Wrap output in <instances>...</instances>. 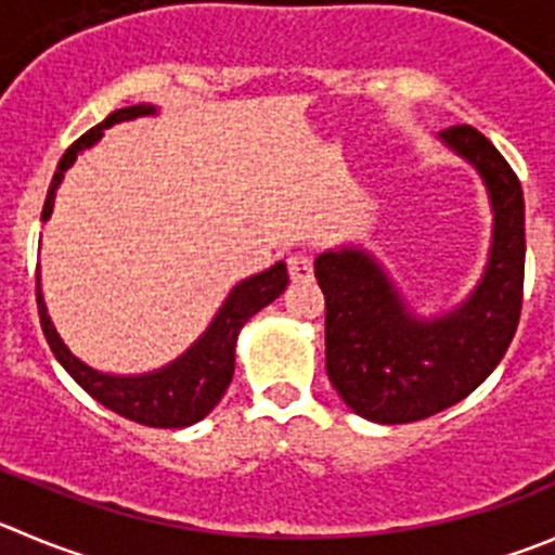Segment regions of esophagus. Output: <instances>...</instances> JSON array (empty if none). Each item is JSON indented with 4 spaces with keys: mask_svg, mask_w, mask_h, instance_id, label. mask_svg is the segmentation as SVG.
I'll list each match as a JSON object with an SVG mask.
<instances>
[{
    "mask_svg": "<svg viewBox=\"0 0 555 555\" xmlns=\"http://www.w3.org/2000/svg\"><path fill=\"white\" fill-rule=\"evenodd\" d=\"M288 274H292L294 283H308L313 278V261L302 253L297 256H288Z\"/></svg>",
    "mask_w": 555,
    "mask_h": 555,
    "instance_id": "obj_1",
    "label": "esophagus"
}]
</instances>
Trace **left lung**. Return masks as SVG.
<instances>
[{
  "instance_id": "8db88e82",
  "label": "left lung",
  "mask_w": 555,
  "mask_h": 555,
  "mask_svg": "<svg viewBox=\"0 0 555 555\" xmlns=\"http://www.w3.org/2000/svg\"><path fill=\"white\" fill-rule=\"evenodd\" d=\"M441 139L474 163L495 212L488 272L463 308L416 321L362 250L315 258L326 299V376L346 405L382 425L425 420L472 395L509 348L524 308V190L499 150L472 125Z\"/></svg>"
}]
</instances>
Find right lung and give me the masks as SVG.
Returning a JSON list of instances; mask_svg holds the SVG:
<instances>
[{
    "mask_svg": "<svg viewBox=\"0 0 555 555\" xmlns=\"http://www.w3.org/2000/svg\"><path fill=\"white\" fill-rule=\"evenodd\" d=\"M152 111L155 108L144 103L119 108L105 116L103 122L94 125L92 130H87L81 139L73 141V146L62 155L60 166H56L54 179H51L49 195H46L43 204V220H49L51 209H54L56 188H60L65 171L78 157V152L92 146L111 125L152 114ZM286 283L288 269L283 261L274 263L267 272L253 274L250 281H242L231 292V297L225 299L218 319L204 332L202 340L195 343L188 353H182L177 362H171L163 371L150 373V376H105V373L92 371L81 360H76L65 348V343L60 340L49 313H46L43 297H40V283H37V313H40V326H43L46 340H49L60 365L98 403H103L105 409L125 416V420H133L146 427H188L193 422L204 420L218 405V400L223 398V392L231 384V376H234L236 335H240V330L250 315H256L272 299L281 297Z\"/></svg>",
    "mask_w": 555,
    "mask_h": 555,
    "instance_id": "obj_1",
    "label": "right lung"
}]
</instances>
